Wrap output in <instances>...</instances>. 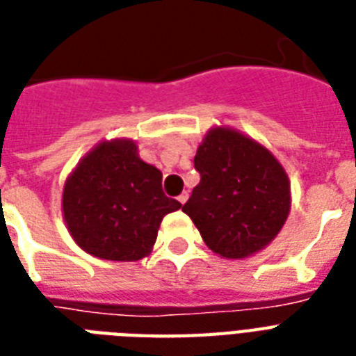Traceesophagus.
I'll list each match as a JSON object with an SVG mask.
<instances>
[{
	"label": "esophagus",
	"mask_w": 356,
	"mask_h": 356,
	"mask_svg": "<svg viewBox=\"0 0 356 356\" xmlns=\"http://www.w3.org/2000/svg\"><path fill=\"white\" fill-rule=\"evenodd\" d=\"M187 198H189V193L184 191V193H181V195H180V197H178V202H180V204H186V202H187Z\"/></svg>",
	"instance_id": "esophagus-1"
}]
</instances>
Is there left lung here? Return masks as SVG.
<instances>
[{
    "label": "left lung",
    "mask_w": 356,
    "mask_h": 356,
    "mask_svg": "<svg viewBox=\"0 0 356 356\" xmlns=\"http://www.w3.org/2000/svg\"><path fill=\"white\" fill-rule=\"evenodd\" d=\"M195 169L200 181L181 209L209 249L236 260L271 243L290 213V181L269 150L234 129L213 128Z\"/></svg>",
    "instance_id": "obj_1"
}]
</instances>
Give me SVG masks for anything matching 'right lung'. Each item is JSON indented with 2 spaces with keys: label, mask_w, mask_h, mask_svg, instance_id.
<instances>
[{
  "label": "right lung",
  "mask_w": 356,
  "mask_h": 356,
  "mask_svg": "<svg viewBox=\"0 0 356 356\" xmlns=\"http://www.w3.org/2000/svg\"><path fill=\"white\" fill-rule=\"evenodd\" d=\"M161 178V170L139 158L131 140L100 143L63 191V213L76 243L104 260L145 258L161 219L181 208L165 195Z\"/></svg>",
  "instance_id": "1"
}]
</instances>
